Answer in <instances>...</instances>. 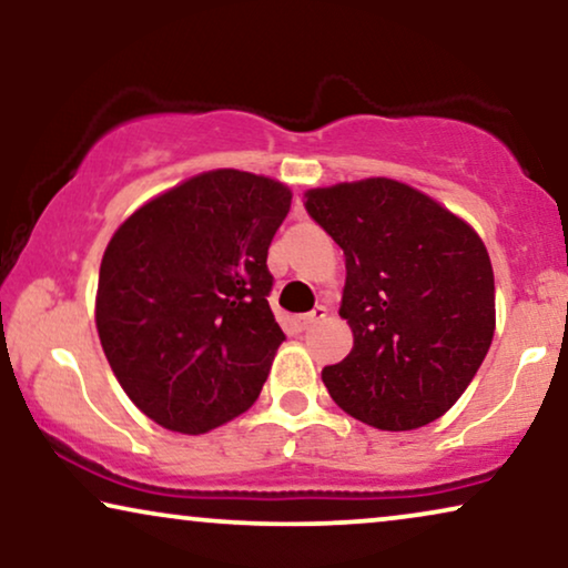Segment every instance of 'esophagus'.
<instances>
[{"mask_svg": "<svg viewBox=\"0 0 568 568\" xmlns=\"http://www.w3.org/2000/svg\"><path fill=\"white\" fill-rule=\"evenodd\" d=\"M325 315H328V310H325L323 305H317V307L313 310V313H307V315H297V317H294V325H297V331H307L310 325L321 323Z\"/></svg>", "mask_w": 568, "mask_h": 568, "instance_id": "obj_1", "label": "esophagus"}]
</instances>
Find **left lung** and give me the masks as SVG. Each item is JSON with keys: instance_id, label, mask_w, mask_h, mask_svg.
<instances>
[{"instance_id": "left-lung-1", "label": "left lung", "mask_w": 568, "mask_h": 568, "mask_svg": "<svg viewBox=\"0 0 568 568\" xmlns=\"http://www.w3.org/2000/svg\"><path fill=\"white\" fill-rule=\"evenodd\" d=\"M346 255L344 362L323 367L331 398L359 422L408 432L455 406L494 338L486 245L426 193L367 178L305 193Z\"/></svg>"}]
</instances>
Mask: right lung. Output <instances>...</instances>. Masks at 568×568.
Here are the masks:
<instances>
[{
	"mask_svg": "<svg viewBox=\"0 0 568 568\" xmlns=\"http://www.w3.org/2000/svg\"><path fill=\"white\" fill-rule=\"evenodd\" d=\"M290 204L271 178L212 170L115 230L100 263L98 336L152 422L204 434L258 398L284 341L266 258Z\"/></svg>",
	"mask_w": 568,
	"mask_h": 568,
	"instance_id": "obj_1",
	"label": "right lung"
}]
</instances>
